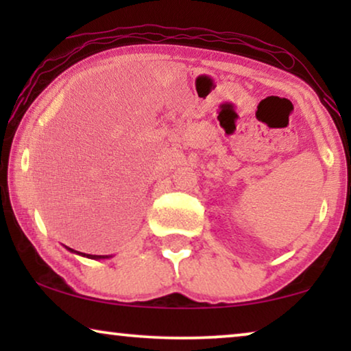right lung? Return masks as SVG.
<instances>
[{"label": "right lung", "instance_id": "add662e5", "mask_svg": "<svg viewBox=\"0 0 351 351\" xmlns=\"http://www.w3.org/2000/svg\"><path fill=\"white\" fill-rule=\"evenodd\" d=\"M69 249L70 252H75V254H80V256H83V257H88V258H108L110 256H93V254H83V252H78V251H73V249L71 247H66Z\"/></svg>", "mask_w": 351, "mask_h": 351}]
</instances>
